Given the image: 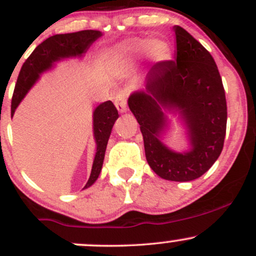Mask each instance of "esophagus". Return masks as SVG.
Listing matches in <instances>:
<instances>
[{
    "label": "esophagus",
    "instance_id": "34e87169",
    "mask_svg": "<svg viewBox=\"0 0 256 256\" xmlns=\"http://www.w3.org/2000/svg\"><path fill=\"white\" fill-rule=\"evenodd\" d=\"M126 101H128V96H126L125 91H119V92L116 94V98H114V104H116V110H118L120 113L126 112V104H128Z\"/></svg>",
    "mask_w": 256,
    "mask_h": 256
}]
</instances>
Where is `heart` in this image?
Returning <instances> with one entry per match:
<instances>
[{
    "label": "heart",
    "instance_id": "obj_1",
    "mask_svg": "<svg viewBox=\"0 0 256 256\" xmlns=\"http://www.w3.org/2000/svg\"><path fill=\"white\" fill-rule=\"evenodd\" d=\"M143 43L142 42H134L128 43V46H124L120 49L119 54L122 56H131V55L136 54V52H140L142 49ZM167 52H168V44L162 40H152L146 46V55L152 61H162L166 58Z\"/></svg>",
    "mask_w": 256,
    "mask_h": 256
}]
</instances>
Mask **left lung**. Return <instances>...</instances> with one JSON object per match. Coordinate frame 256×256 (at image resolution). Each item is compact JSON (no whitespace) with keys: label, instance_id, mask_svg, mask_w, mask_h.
<instances>
[{"label":"left lung","instance_id":"obj_1","mask_svg":"<svg viewBox=\"0 0 256 256\" xmlns=\"http://www.w3.org/2000/svg\"><path fill=\"white\" fill-rule=\"evenodd\" d=\"M174 60L155 64L148 72L146 90L128 98L144 140L146 158L158 177L190 182L212 167L224 146L225 90L210 52L180 26H174ZM178 112L190 134L192 149L177 153L160 140L166 127L162 109Z\"/></svg>","mask_w":256,"mask_h":256}]
</instances>
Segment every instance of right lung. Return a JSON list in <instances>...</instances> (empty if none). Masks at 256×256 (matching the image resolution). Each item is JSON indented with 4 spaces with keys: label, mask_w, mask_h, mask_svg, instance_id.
Here are the masks:
<instances>
[{
    "label": "right lung",
    "mask_w": 256,
    "mask_h": 256,
    "mask_svg": "<svg viewBox=\"0 0 256 256\" xmlns=\"http://www.w3.org/2000/svg\"><path fill=\"white\" fill-rule=\"evenodd\" d=\"M101 36L102 34L100 31L84 30L72 32V34H55L40 43L20 70L19 77L14 88L13 98H12V116L22 100L28 92V90L38 80L40 73L50 68L52 64L61 58L82 56L86 52L91 44ZM118 118V110L112 101L104 102L94 110V136H95L98 148H96L90 178L84 188L91 186L101 173L108 140H110L114 122Z\"/></svg>",
    "instance_id": "1"
}]
</instances>
